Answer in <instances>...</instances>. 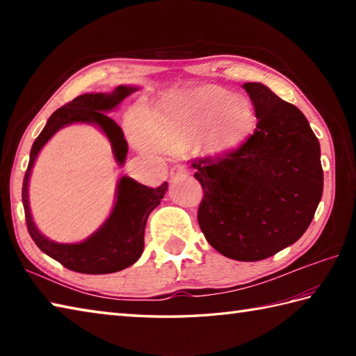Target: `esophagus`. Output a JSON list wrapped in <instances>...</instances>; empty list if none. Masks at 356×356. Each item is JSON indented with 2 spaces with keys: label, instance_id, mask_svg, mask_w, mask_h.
<instances>
[{
  "label": "esophagus",
  "instance_id": "obj_1",
  "mask_svg": "<svg viewBox=\"0 0 356 356\" xmlns=\"http://www.w3.org/2000/svg\"><path fill=\"white\" fill-rule=\"evenodd\" d=\"M171 176L174 179H184L188 176V171L184 168V166H176V168L171 170Z\"/></svg>",
  "mask_w": 356,
  "mask_h": 356
}]
</instances>
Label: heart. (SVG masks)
<instances>
[{
	"instance_id": "1",
	"label": "heart",
	"mask_w": 356,
	"mask_h": 356,
	"mask_svg": "<svg viewBox=\"0 0 356 356\" xmlns=\"http://www.w3.org/2000/svg\"><path fill=\"white\" fill-rule=\"evenodd\" d=\"M234 96L216 87L163 97L138 124L142 149L182 153L200 142L208 153L223 154L238 148L254 128V111L245 99L225 110Z\"/></svg>"
}]
</instances>
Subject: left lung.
<instances>
[{"instance_id": "8db88e82", "label": "left lung", "mask_w": 356, "mask_h": 356, "mask_svg": "<svg viewBox=\"0 0 356 356\" xmlns=\"http://www.w3.org/2000/svg\"><path fill=\"white\" fill-rule=\"evenodd\" d=\"M243 88L259 119L236 149L194 161L203 188L197 220L208 243L238 261H259L295 243L323 195L320 142L295 105L260 84Z\"/></svg>"}]
</instances>
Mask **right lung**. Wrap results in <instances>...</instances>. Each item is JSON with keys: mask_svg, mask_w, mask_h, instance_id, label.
I'll return each mask as SVG.
<instances>
[{"mask_svg": "<svg viewBox=\"0 0 356 356\" xmlns=\"http://www.w3.org/2000/svg\"><path fill=\"white\" fill-rule=\"evenodd\" d=\"M138 87L119 86L111 93H86L69 104L63 105L49 118L44 130L33 142L30 149V161L22 182V205H24L26 223L30 237L44 254L63 264L64 268L81 274H111L122 270L139 260L143 251V234L147 218L168 190L163 182L159 188H149L136 182L131 177H120L116 191V203L107 220L81 243H56L38 231L29 207V179L36 156L47 140L63 127L74 122L95 124L107 136L113 154L122 165L128 153L127 140L120 127L110 119L105 111L116 108L127 96L134 93Z\"/></svg>", "mask_w": 356, "mask_h": 356, "instance_id": "1", "label": "right lung"}]
</instances>
